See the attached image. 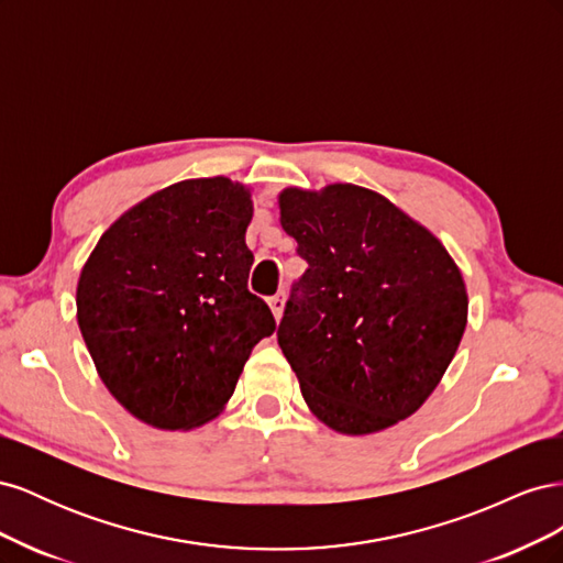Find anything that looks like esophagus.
Wrapping results in <instances>:
<instances>
[{
    "instance_id": "1",
    "label": "esophagus",
    "mask_w": 563,
    "mask_h": 563,
    "mask_svg": "<svg viewBox=\"0 0 563 563\" xmlns=\"http://www.w3.org/2000/svg\"><path fill=\"white\" fill-rule=\"evenodd\" d=\"M267 302H269L272 314H275V319H279L282 312H284V294H275Z\"/></svg>"
}]
</instances>
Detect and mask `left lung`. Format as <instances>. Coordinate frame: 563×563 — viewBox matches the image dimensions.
<instances>
[{"mask_svg":"<svg viewBox=\"0 0 563 563\" xmlns=\"http://www.w3.org/2000/svg\"><path fill=\"white\" fill-rule=\"evenodd\" d=\"M279 213L308 261L277 329L305 404L352 437L413 416L467 327L455 261L428 228L360 185L286 187Z\"/></svg>","mask_w":563,"mask_h":563,"instance_id":"1","label":"left lung"}]
</instances>
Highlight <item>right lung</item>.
Returning a JSON list of instances; mask_svg holds the SVG:
<instances>
[{
  "label": "right lung",
  "instance_id": "right-lung-1",
  "mask_svg": "<svg viewBox=\"0 0 563 563\" xmlns=\"http://www.w3.org/2000/svg\"><path fill=\"white\" fill-rule=\"evenodd\" d=\"M251 218L246 185L180 180L119 216L81 267L77 321L98 376L152 428L213 420L277 329L249 291Z\"/></svg>",
  "mask_w": 563,
  "mask_h": 563
}]
</instances>
